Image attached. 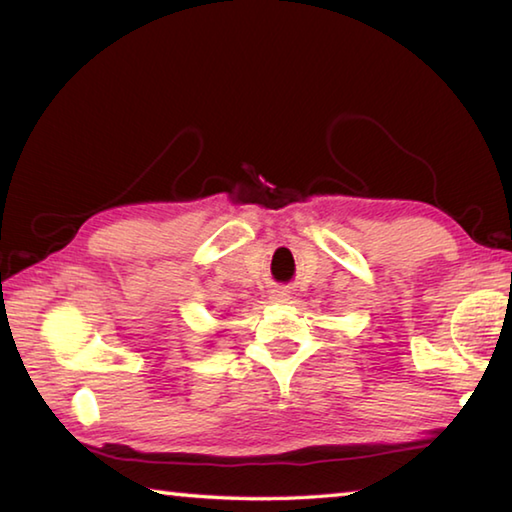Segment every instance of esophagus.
<instances>
[{
	"label": "esophagus",
	"mask_w": 512,
	"mask_h": 512,
	"mask_svg": "<svg viewBox=\"0 0 512 512\" xmlns=\"http://www.w3.org/2000/svg\"><path fill=\"white\" fill-rule=\"evenodd\" d=\"M286 297H288V295H286V291H277V293H275V300H277V302H284Z\"/></svg>",
	"instance_id": "obj_1"
}]
</instances>
